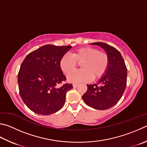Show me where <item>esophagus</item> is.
<instances>
[{
	"instance_id": "1",
	"label": "esophagus",
	"mask_w": 147,
	"mask_h": 147,
	"mask_svg": "<svg viewBox=\"0 0 147 147\" xmlns=\"http://www.w3.org/2000/svg\"><path fill=\"white\" fill-rule=\"evenodd\" d=\"M78 84H73V87H74V88H76V87H78Z\"/></svg>"
}]
</instances>
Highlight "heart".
Segmentation results:
<instances>
[{
  "instance_id": "1",
  "label": "heart",
  "mask_w": 147,
  "mask_h": 147,
  "mask_svg": "<svg viewBox=\"0 0 147 147\" xmlns=\"http://www.w3.org/2000/svg\"><path fill=\"white\" fill-rule=\"evenodd\" d=\"M81 63L80 70L70 73ZM109 58L106 52L91 47H80L74 51L72 55H65L60 59L62 71L68 74L67 79L73 83L89 82L103 76L107 70Z\"/></svg>"
}]
</instances>
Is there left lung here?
I'll return each instance as SVG.
<instances>
[{"instance_id":"8db88e82","label":"left lung","mask_w":147,"mask_h":147,"mask_svg":"<svg viewBox=\"0 0 147 147\" xmlns=\"http://www.w3.org/2000/svg\"><path fill=\"white\" fill-rule=\"evenodd\" d=\"M92 44L105 51L109 64L105 74L97 84L87 85V90L82 99L90 107L106 110L113 107L121 99L127 85V69L121 53L116 48L103 42Z\"/></svg>"}]
</instances>
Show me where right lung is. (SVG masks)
I'll list each match as a JSON object with an SVG mask.
<instances>
[{
    "instance_id": "obj_1",
    "label": "right lung",
    "mask_w": 147,
    "mask_h": 147,
    "mask_svg": "<svg viewBox=\"0 0 147 147\" xmlns=\"http://www.w3.org/2000/svg\"><path fill=\"white\" fill-rule=\"evenodd\" d=\"M71 46L45 45L26 56L18 73L19 94L26 106L41 115L55 113L63 107L66 93L73 85L66 81L60 66Z\"/></svg>"
}]
</instances>
